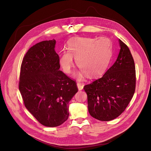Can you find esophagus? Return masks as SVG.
<instances>
[{
	"mask_svg": "<svg viewBox=\"0 0 151 151\" xmlns=\"http://www.w3.org/2000/svg\"><path fill=\"white\" fill-rule=\"evenodd\" d=\"M77 86L79 90H82L83 88V85L81 83H77Z\"/></svg>",
	"mask_w": 151,
	"mask_h": 151,
	"instance_id": "34e87169",
	"label": "esophagus"
}]
</instances>
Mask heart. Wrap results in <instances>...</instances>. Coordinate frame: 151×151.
Listing matches in <instances>:
<instances>
[{
  "label": "heart",
  "instance_id": "heart-1",
  "mask_svg": "<svg viewBox=\"0 0 151 151\" xmlns=\"http://www.w3.org/2000/svg\"><path fill=\"white\" fill-rule=\"evenodd\" d=\"M81 69L74 76L81 80L86 74L94 78L102 75L108 67L112 57L109 40L105 37H75L68 43V51H64L59 58V64L67 73L71 72L73 57Z\"/></svg>",
  "mask_w": 151,
  "mask_h": 151
}]
</instances>
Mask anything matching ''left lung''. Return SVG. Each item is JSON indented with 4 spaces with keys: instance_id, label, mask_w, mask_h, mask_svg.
I'll return each mask as SVG.
<instances>
[{
    "instance_id": "obj_1",
    "label": "left lung",
    "mask_w": 151,
    "mask_h": 151,
    "mask_svg": "<svg viewBox=\"0 0 151 151\" xmlns=\"http://www.w3.org/2000/svg\"><path fill=\"white\" fill-rule=\"evenodd\" d=\"M118 41L120 49L115 63L101 78L84 87L89 114L101 121L118 117L135 92L134 60L127 45L120 39Z\"/></svg>"
}]
</instances>
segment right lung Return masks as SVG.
<instances>
[{
  "label": "right lung",
  "mask_w": 151,
  "mask_h": 151,
  "mask_svg": "<svg viewBox=\"0 0 151 151\" xmlns=\"http://www.w3.org/2000/svg\"><path fill=\"white\" fill-rule=\"evenodd\" d=\"M54 39L31 47L24 57L19 90L29 112L42 124L57 127L69 116L68 103L78 92L76 83L60 70Z\"/></svg>",
  "instance_id": "obj_1"
}]
</instances>
